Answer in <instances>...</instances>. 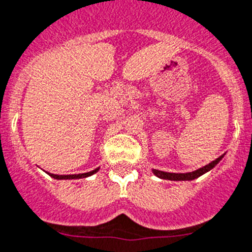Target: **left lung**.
I'll return each mask as SVG.
<instances>
[{
	"label": "left lung",
	"instance_id": "1",
	"mask_svg": "<svg viewBox=\"0 0 252 252\" xmlns=\"http://www.w3.org/2000/svg\"><path fill=\"white\" fill-rule=\"evenodd\" d=\"M223 156L218 157L214 161H212L209 165H205L204 167H200L198 170L192 172H187V174H175V172H165V171H159V170H153V174L156 175L157 178L159 179H165V180H174V181H181V180H194V179L199 178L200 175L205 174L207 171H209L211 168H213L214 166L217 165L222 159Z\"/></svg>",
	"mask_w": 252,
	"mask_h": 252
}]
</instances>
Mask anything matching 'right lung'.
<instances>
[{
    "label": "right lung",
    "mask_w": 252,
    "mask_h": 252,
    "mask_svg": "<svg viewBox=\"0 0 252 252\" xmlns=\"http://www.w3.org/2000/svg\"><path fill=\"white\" fill-rule=\"evenodd\" d=\"M99 171V167L93 170V171L90 172H85V174H78V175H56V174H49L52 178L58 179V180H63V179H82V178H87V176H91L95 172Z\"/></svg>",
    "instance_id": "obj_1"
}]
</instances>
